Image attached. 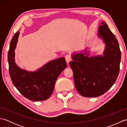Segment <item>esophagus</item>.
Instances as JSON below:
<instances>
[{"mask_svg": "<svg viewBox=\"0 0 127 127\" xmlns=\"http://www.w3.org/2000/svg\"><path fill=\"white\" fill-rule=\"evenodd\" d=\"M65 60H66V62L67 64H69V62L71 61V56H70V55H66V56L65 57Z\"/></svg>", "mask_w": 127, "mask_h": 127, "instance_id": "esophagus-1", "label": "esophagus"}]
</instances>
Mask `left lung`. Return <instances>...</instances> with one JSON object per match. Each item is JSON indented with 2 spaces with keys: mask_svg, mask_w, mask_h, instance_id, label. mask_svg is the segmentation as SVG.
I'll return each instance as SVG.
<instances>
[{
  "mask_svg": "<svg viewBox=\"0 0 127 127\" xmlns=\"http://www.w3.org/2000/svg\"><path fill=\"white\" fill-rule=\"evenodd\" d=\"M98 35L105 44L104 56H89L88 52L73 53L69 63L74 74L75 87L85 97H97L111 88L120 72L121 52L115 35L101 22Z\"/></svg>",
  "mask_w": 127,
  "mask_h": 127,
  "instance_id": "obj_1",
  "label": "left lung"
}]
</instances>
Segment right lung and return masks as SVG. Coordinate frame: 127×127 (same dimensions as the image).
Instances as JSON below:
<instances>
[{
	"mask_svg": "<svg viewBox=\"0 0 127 127\" xmlns=\"http://www.w3.org/2000/svg\"><path fill=\"white\" fill-rule=\"evenodd\" d=\"M19 35L18 31L13 36L8 51L9 71L12 82L17 90L30 100H46L52 94L57 79L66 68L65 58L48 62L36 71H28L21 69L15 61V50Z\"/></svg>",
	"mask_w": 127,
	"mask_h": 127,
	"instance_id": "add662e5",
	"label": "right lung"
}]
</instances>
